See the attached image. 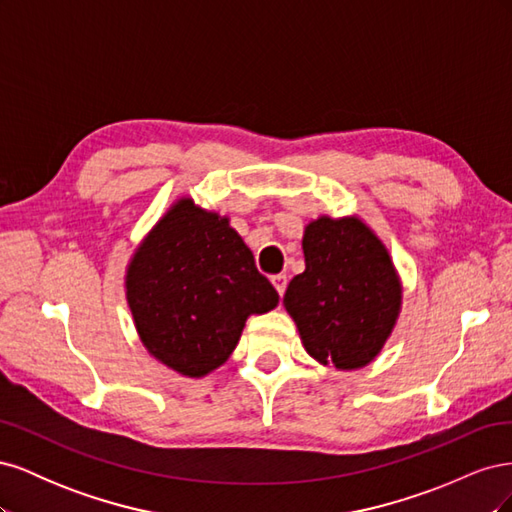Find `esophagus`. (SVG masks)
<instances>
[{"label": "esophagus", "mask_w": 512, "mask_h": 512, "mask_svg": "<svg viewBox=\"0 0 512 512\" xmlns=\"http://www.w3.org/2000/svg\"><path fill=\"white\" fill-rule=\"evenodd\" d=\"M271 282H273L275 290L280 292V297H284V292H286V284H288V277H286L284 273H277V275H273V277H271Z\"/></svg>", "instance_id": "esophagus-1"}]
</instances>
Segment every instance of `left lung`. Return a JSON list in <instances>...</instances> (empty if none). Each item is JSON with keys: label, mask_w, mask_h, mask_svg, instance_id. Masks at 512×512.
<instances>
[{"label": "left lung", "mask_w": 512, "mask_h": 512, "mask_svg": "<svg viewBox=\"0 0 512 512\" xmlns=\"http://www.w3.org/2000/svg\"><path fill=\"white\" fill-rule=\"evenodd\" d=\"M305 271L286 288V312L309 356L361 369L380 354L401 309V282L384 243L359 218L329 215L303 232Z\"/></svg>", "instance_id": "8db88e82"}]
</instances>
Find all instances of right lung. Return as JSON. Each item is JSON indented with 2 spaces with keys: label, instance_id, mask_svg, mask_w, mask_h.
Here are the masks:
<instances>
[{
  "label": "right lung",
  "instance_id": "right-lung-1",
  "mask_svg": "<svg viewBox=\"0 0 512 512\" xmlns=\"http://www.w3.org/2000/svg\"><path fill=\"white\" fill-rule=\"evenodd\" d=\"M126 297L149 354L188 378L224 365L245 320L280 303L228 218L192 198H179L138 245Z\"/></svg>",
  "mask_w": 512,
  "mask_h": 512
}]
</instances>
